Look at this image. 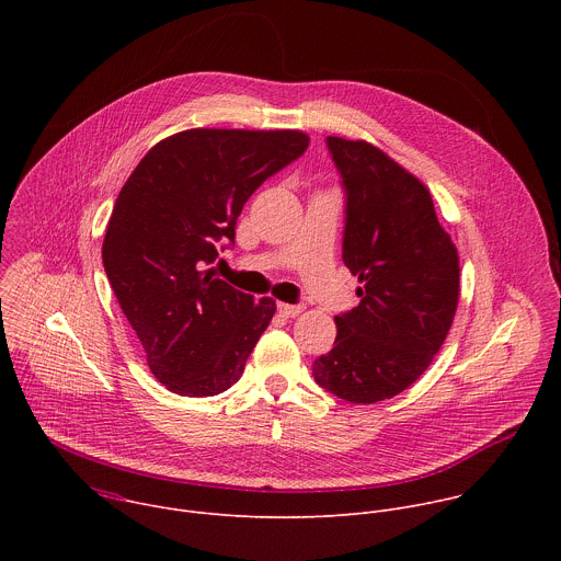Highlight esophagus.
<instances>
[{
    "label": "esophagus",
    "instance_id": "obj_1",
    "mask_svg": "<svg viewBox=\"0 0 561 561\" xmlns=\"http://www.w3.org/2000/svg\"><path fill=\"white\" fill-rule=\"evenodd\" d=\"M277 310H279V314H284V317H297V314L304 310V306H301V304H279Z\"/></svg>",
    "mask_w": 561,
    "mask_h": 561
}]
</instances>
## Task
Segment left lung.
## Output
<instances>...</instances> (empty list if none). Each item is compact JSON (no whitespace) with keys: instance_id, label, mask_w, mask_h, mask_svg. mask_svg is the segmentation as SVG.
<instances>
[{"instance_id":"obj_1","label":"left lung","mask_w":561,"mask_h":561,"mask_svg":"<svg viewBox=\"0 0 561 561\" xmlns=\"http://www.w3.org/2000/svg\"><path fill=\"white\" fill-rule=\"evenodd\" d=\"M346 191L344 264L364 284L337 314L314 381L353 404L407 390L442 348L459 299V257L428 188L377 146L327 137Z\"/></svg>"}]
</instances>
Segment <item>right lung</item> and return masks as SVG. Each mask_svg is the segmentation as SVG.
<instances>
[{
	"instance_id": "obj_1",
	"label": "right lung",
	"mask_w": 561,
	"mask_h": 561,
	"mask_svg": "<svg viewBox=\"0 0 561 561\" xmlns=\"http://www.w3.org/2000/svg\"><path fill=\"white\" fill-rule=\"evenodd\" d=\"M308 148L301 130L191 128L154 144L122 186L102 260L157 381L213 397L244 373L275 301L208 268L249 197Z\"/></svg>"
}]
</instances>
